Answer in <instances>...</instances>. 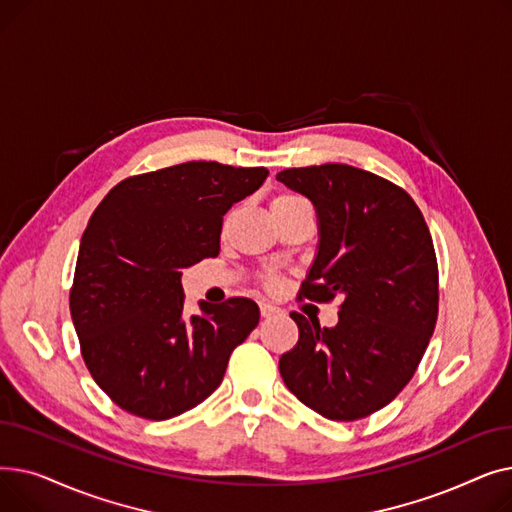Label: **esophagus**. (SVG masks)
Returning a JSON list of instances; mask_svg holds the SVG:
<instances>
[{"label":"esophagus","instance_id":"34e87169","mask_svg":"<svg viewBox=\"0 0 512 512\" xmlns=\"http://www.w3.org/2000/svg\"><path fill=\"white\" fill-rule=\"evenodd\" d=\"M259 309H261V315L263 317H272V315H276V313H280V309L276 307V305H272V303H259Z\"/></svg>","mask_w":512,"mask_h":512}]
</instances>
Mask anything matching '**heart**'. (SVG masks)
Returning <instances> with one entry per match:
<instances>
[{"mask_svg":"<svg viewBox=\"0 0 512 512\" xmlns=\"http://www.w3.org/2000/svg\"><path fill=\"white\" fill-rule=\"evenodd\" d=\"M303 203H307V201H305L301 195H297V193H282V195L274 197V201H272V211L290 209V207H297V205H303ZM263 284H265L267 288H274V286L278 284V280H276V276H265Z\"/></svg>","mask_w":512,"mask_h":512,"instance_id":"1","label":"heart"}]
</instances>
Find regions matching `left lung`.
<instances>
[{
	"label": "left lung",
	"instance_id": "8db88e82",
	"mask_svg": "<svg viewBox=\"0 0 512 512\" xmlns=\"http://www.w3.org/2000/svg\"><path fill=\"white\" fill-rule=\"evenodd\" d=\"M309 197L319 251L299 301L332 303L338 324L292 311L299 342L280 359L288 390L332 421L384 409L415 375L438 319V259L423 213L398 184L346 164L288 168Z\"/></svg>",
	"mask_w": 512,
	"mask_h": 512
}]
</instances>
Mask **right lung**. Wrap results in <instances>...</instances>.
I'll return each instance as SVG.
<instances>
[{
	"label": "right lung",
	"mask_w": 512,
	"mask_h": 512,
	"mask_svg": "<svg viewBox=\"0 0 512 512\" xmlns=\"http://www.w3.org/2000/svg\"><path fill=\"white\" fill-rule=\"evenodd\" d=\"M265 178V168L186 161L118 182L93 211L70 315L89 373L120 409L164 421L222 384L259 307L232 297L184 317L180 270L220 253L224 213Z\"/></svg>",
	"instance_id": "obj_1"
}]
</instances>
